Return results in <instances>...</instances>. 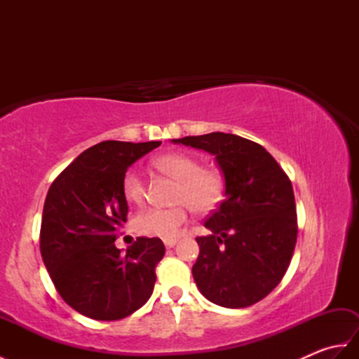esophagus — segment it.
Here are the masks:
<instances>
[{"label":"esophagus","mask_w":359,"mask_h":359,"mask_svg":"<svg viewBox=\"0 0 359 359\" xmlns=\"http://www.w3.org/2000/svg\"><path fill=\"white\" fill-rule=\"evenodd\" d=\"M163 243H165L166 248H172L175 243H177V239H165Z\"/></svg>","instance_id":"esophagus-1"}]
</instances>
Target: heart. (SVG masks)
I'll return each instance as SVG.
<instances>
[{"instance_id": "obj_1", "label": "heart", "mask_w": 359, "mask_h": 359, "mask_svg": "<svg viewBox=\"0 0 359 359\" xmlns=\"http://www.w3.org/2000/svg\"><path fill=\"white\" fill-rule=\"evenodd\" d=\"M158 171L177 180L171 208L149 207L134 219L135 230L149 238L172 239L188 219V207L199 215L215 210L224 197V177L215 168H202L199 158L187 152H170L154 160ZM121 193L128 203H142L147 196V184L142 175L129 170L121 182Z\"/></svg>"}]
</instances>
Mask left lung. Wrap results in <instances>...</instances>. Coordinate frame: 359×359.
<instances>
[{
  "label": "left lung",
  "instance_id": "obj_1",
  "mask_svg": "<svg viewBox=\"0 0 359 359\" xmlns=\"http://www.w3.org/2000/svg\"><path fill=\"white\" fill-rule=\"evenodd\" d=\"M172 143L215 156L225 199L196 238L197 288L212 304L243 309L276 287L292 261L297 224L292 182L261 144L225 133L189 135Z\"/></svg>",
  "mask_w": 359,
  "mask_h": 359
}]
</instances>
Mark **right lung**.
Segmentation results:
<instances>
[{
  "mask_svg": "<svg viewBox=\"0 0 359 359\" xmlns=\"http://www.w3.org/2000/svg\"><path fill=\"white\" fill-rule=\"evenodd\" d=\"M160 143L94 144L53 180L46 196L40 233L43 262L67 306L97 321L129 316L154 290L163 242L137 238L126 255L114 242L128 215L123 175Z\"/></svg>",
  "mask_w": 359,
  "mask_h": 359,
  "instance_id": "obj_1",
  "label": "right lung"
}]
</instances>
